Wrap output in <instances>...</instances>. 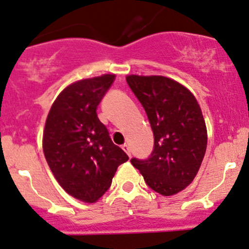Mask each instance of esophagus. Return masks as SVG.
<instances>
[{
  "instance_id": "1",
  "label": "esophagus",
  "mask_w": 249,
  "mask_h": 249,
  "mask_svg": "<svg viewBox=\"0 0 249 249\" xmlns=\"http://www.w3.org/2000/svg\"><path fill=\"white\" fill-rule=\"evenodd\" d=\"M122 149H124L125 153H127V155H128V156L132 155V153H130V148H129V146H128L127 143H124V146H122Z\"/></svg>"
}]
</instances>
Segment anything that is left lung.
<instances>
[{
    "label": "left lung",
    "mask_w": 249,
    "mask_h": 249,
    "mask_svg": "<svg viewBox=\"0 0 249 249\" xmlns=\"http://www.w3.org/2000/svg\"><path fill=\"white\" fill-rule=\"evenodd\" d=\"M146 110L154 148L146 160L130 162L153 191L168 196L194 180L207 148L202 111L188 89L164 76L125 77Z\"/></svg>",
    "instance_id": "obj_1"
}]
</instances>
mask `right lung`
<instances>
[{
  "label": "right lung",
  "mask_w": 249,
  "mask_h": 249,
  "mask_svg": "<svg viewBox=\"0 0 249 249\" xmlns=\"http://www.w3.org/2000/svg\"><path fill=\"white\" fill-rule=\"evenodd\" d=\"M115 75L106 74L68 86L50 108L43 153L61 187L75 199L93 203L108 191L128 155L111 141L97 117V106Z\"/></svg>",
  "instance_id": "obj_1"
}]
</instances>
